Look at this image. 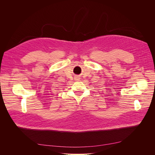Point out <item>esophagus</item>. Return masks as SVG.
Instances as JSON below:
<instances>
[{
	"label": "esophagus",
	"mask_w": 155,
	"mask_h": 155,
	"mask_svg": "<svg viewBox=\"0 0 155 155\" xmlns=\"http://www.w3.org/2000/svg\"><path fill=\"white\" fill-rule=\"evenodd\" d=\"M75 80H76V81H78V80H79V78L78 77H75Z\"/></svg>",
	"instance_id": "1"
}]
</instances>
